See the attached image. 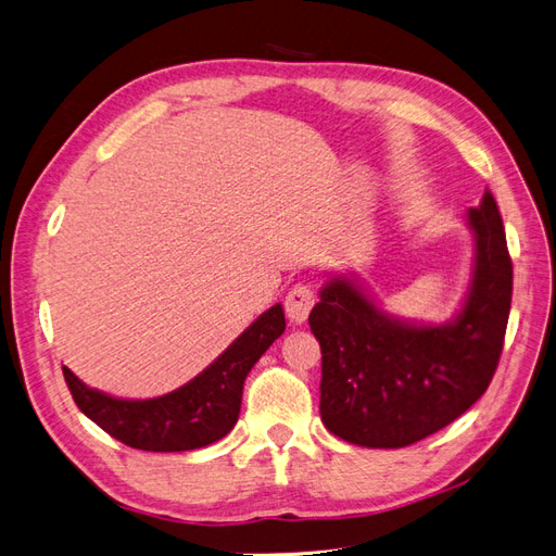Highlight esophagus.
Masks as SVG:
<instances>
[{
    "mask_svg": "<svg viewBox=\"0 0 556 556\" xmlns=\"http://www.w3.org/2000/svg\"><path fill=\"white\" fill-rule=\"evenodd\" d=\"M315 292L308 288V285H294V288L285 296V313H288L290 323L301 325L308 319V313L315 306Z\"/></svg>",
    "mask_w": 556,
    "mask_h": 556,
    "instance_id": "1",
    "label": "esophagus"
}]
</instances>
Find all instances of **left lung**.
Returning a JSON list of instances; mask_svg holds the SVG:
<instances>
[{
	"label": "left lung",
	"instance_id": "1",
	"mask_svg": "<svg viewBox=\"0 0 556 556\" xmlns=\"http://www.w3.org/2000/svg\"><path fill=\"white\" fill-rule=\"evenodd\" d=\"M473 280L445 325L382 313L350 278L329 280L308 315L323 350L319 415L362 447H406L441 431L486 392L506 339L513 262L492 192L468 211Z\"/></svg>",
	"mask_w": 556,
	"mask_h": 556
}]
</instances>
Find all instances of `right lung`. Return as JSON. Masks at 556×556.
Wrapping results in <instances>:
<instances>
[{
	"label": "right lung",
	"instance_id": "obj_1",
	"mask_svg": "<svg viewBox=\"0 0 556 556\" xmlns=\"http://www.w3.org/2000/svg\"><path fill=\"white\" fill-rule=\"evenodd\" d=\"M282 331L285 313L276 304L194 380L157 399H115L83 384L66 366L62 374L76 406L115 441L146 452L197 450L220 441L237 425L250 368Z\"/></svg>",
	"mask_w": 556,
	"mask_h": 556
}]
</instances>
